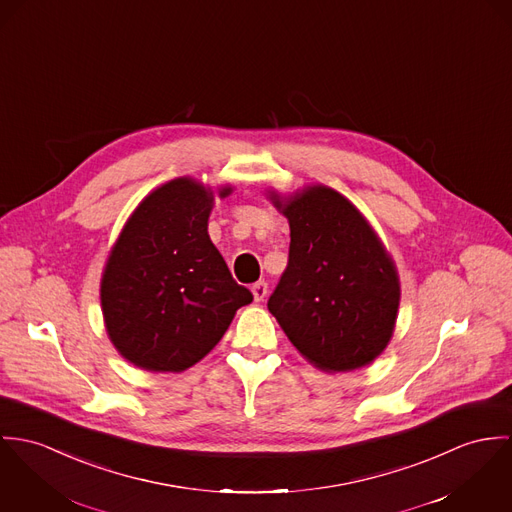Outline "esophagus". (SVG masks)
Instances as JSON below:
<instances>
[{
    "label": "esophagus",
    "instance_id": "34e87169",
    "mask_svg": "<svg viewBox=\"0 0 512 512\" xmlns=\"http://www.w3.org/2000/svg\"><path fill=\"white\" fill-rule=\"evenodd\" d=\"M267 290H269V286H267L265 281H259V283L253 284V286H251V292H253L255 302H261V300L267 296Z\"/></svg>",
    "mask_w": 512,
    "mask_h": 512
}]
</instances>
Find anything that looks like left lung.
I'll list each match as a JSON object with an SVG mask.
<instances>
[{
    "label": "left lung",
    "mask_w": 512,
    "mask_h": 512,
    "mask_svg": "<svg viewBox=\"0 0 512 512\" xmlns=\"http://www.w3.org/2000/svg\"><path fill=\"white\" fill-rule=\"evenodd\" d=\"M267 198L290 226L288 265L269 312L306 361L326 373L373 363L397 324L400 281L365 216L330 186Z\"/></svg>",
    "instance_id": "left-lung-1"
}]
</instances>
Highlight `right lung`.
Masks as SVG:
<instances>
[{
    "mask_svg": "<svg viewBox=\"0 0 512 512\" xmlns=\"http://www.w3.org/2000/svg\"><path fill=\"white\" fill-rule=\"evenodd\" d=\"M233 188H218L226 198ZM214 190L180 176L147 194L110 251L100 283L104 324L135 367L180 373L224 338L253 294L235 283L208 235Z\"/></svg>",
    "mask_w": 512,
    "mask_h": 512,
    "instance_id": "1",
    "label": "right lung"
}]
</instances>
